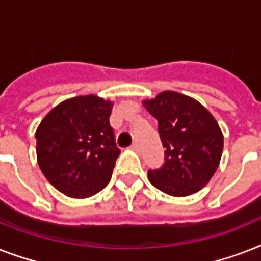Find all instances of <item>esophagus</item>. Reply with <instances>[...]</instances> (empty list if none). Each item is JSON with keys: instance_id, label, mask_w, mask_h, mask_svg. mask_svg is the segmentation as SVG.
Wrapping results in <instances>:
<instances>
[{"instance_id": "1", "label": "esophagus", "mask_w": 261, "mask_h": 261, "mask_svg": "<svg viewBox=\"0 0 261 261\" xmlns=\"http://www.w3.org/2000/svg\"><path fill=\"white\" fill-rule=\"evenodd\" d=\"M131 150H134V151H138L139 150V146H138V143L134 142L133 145H131Z\"/></svg>"}]
</instances>
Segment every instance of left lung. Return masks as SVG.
Instances as JSON below:
<instances>
[{
    "label": "left lung",
    "mask_w": 261,
    "mask_h": 261,
    "mask_svg": "<svg viewBox=\"0 0 261 261\" xmlns=\"http://www.w3.org/2000/svg\"><path fill=\"white\" fill-rule=\"evenodd\" d=\"M143 106L159 122L165 163L147 172L149 181L172 196H188L210 181L221 161L223 134L214 116L195 98L165 90Z\"/></svg>",
    "instance_id": "obj_1"
}]
</instances>
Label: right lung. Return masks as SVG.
<instances>
[{
	"label": "right lung",
	"mask_w": 261,
	"mask_h": 261,
	"mask_svg": "<svg viewBox=\"0 0 261 261\" xmlns=\"http://www.w3.org/2000/svg\"><path fill=\"white\" fill-rule=\"evenodd\" d=\"M112 102L88 94L65 100L44 116L38 130L40 171L70 198H89L110 182L120 150L110 126Z\"/></svg>",
	"instance_id": "obj_1"
}]
</instances>
